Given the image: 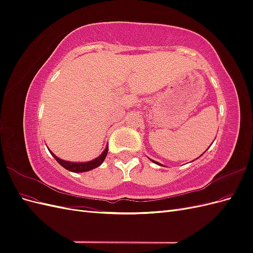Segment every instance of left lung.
<instances>
[{
	"mask_svg": "<svg viewBox=\"0 0 253 253\" xmlns=\"http://www.w3.org/2000/svg\"><path fill=\"white\" fill-rule=\"evenodd\" d=\"M152 162H153V160H152ZM154 163H155V162H154ZM156 164H157V163H156Z\"/></svg>",
	"mask_w": 253,
	"mask_h": 253,
	"instance_id": "8db88e82",
	"label": "left lung"
}]
</instances>
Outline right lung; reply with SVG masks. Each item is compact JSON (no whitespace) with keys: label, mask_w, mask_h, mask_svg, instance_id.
<instances>
[{"label":"right lung","mask_w":253,"mask_h":253,"mask_svg":"<svg viewBox=\"0 0 253 253\" xmlns=\"http://www.w3.org/2000/svg\"><path fill=\"white\" fill-rule=\"evenodd\" d=\"M108 151H109V147H106V149L103 151L102 154L97 157L96 159L91 160V162H88V163H70V162H65V160H62L58 158L55 154H52V156L55 157V159L57 160V162L62 166L63 168H65L66 170L68 171H72V172H86V171H89V170H93L95 169V168L100 166L103 160L105 159L106 155H108Z\"/></svg>","instance_id":"obj_1"}]
</instances>
